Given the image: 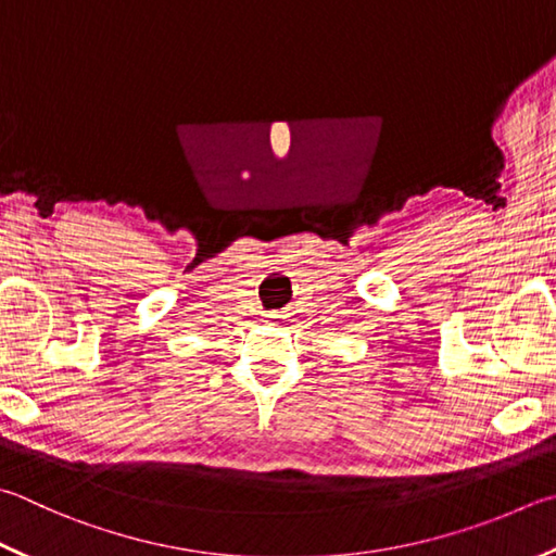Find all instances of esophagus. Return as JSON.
I'll list each match as a JSON object with an SVG mask.
<instances>
[{"label":"esophagus","mask_w":556,"mask_h":556,"mask_svg":"<svg viewBox=\"0 0 556 556\" xmlns=\"http://www.w3.org/2000/svg\"><path fill=\"white\" fill-rule=\"evenodd\" d=\"M267 318H269V320H281L285 316H281L279 311H269V313H267Z\"/></svg>","instance_id":"obj_1"}]
</instances>
